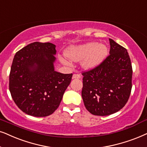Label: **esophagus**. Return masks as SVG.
<instances>
[{"instance_id": "obj_1", "label": "esophagus", "mask_w": 147, "mask_h": 147, "mask_svg": "<svg viewBox=\"0 0 147 147\" xmlns=\"http://www.w3.org/2000/svg\"><path fill=\"white\" fill-rule=\"evenodd\" d=\"M81 78V76L80 75V74H74L73 75V77L72 78L73 79H79V78Z\"/></svg>"}]
</instances>
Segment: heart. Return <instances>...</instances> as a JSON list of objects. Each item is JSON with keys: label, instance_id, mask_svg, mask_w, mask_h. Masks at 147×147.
<instances>
[{"label": "heart", "instance_id": "obj_1", "mask_svg": "<svg viewBox=\"0 0 147 147\" xmlns=\"http://www.w3.org/2000/svg\"><path fill=\"white\" fill-rule=\"evenodd\" d=\"M108 49L104 44L88 42L84 45L72 46L67 49L66 56L74 61H80L85 69H91L99 65L106 58ZM62 63L70 65V63L63 57H59Z\"/></svg>", "mask_w": 147, "mask_h": 147}]
</instances>
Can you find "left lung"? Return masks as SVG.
Masks as SVG:
<instances>
[{
    "instance_id": "8db88e82",
    "label": "left lung",
    "mask_w": 147,
    "mask_h": 147,
    "mask_svg": "<svg viewBox=\"0 0 147 147\" xmlns=\"http://www.w3.org/2000/svg\"><path fill=\"white\" fill-rule=\"evenodd\" d=\"M109 55L96 67L83 72L82 96L86 109L94 115L116 113L128 100L132 67L126 49L109 38Z\"/></svg>"
}]
</instances>
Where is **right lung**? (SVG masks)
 <instances>
[{"mask_svg": "<svg viewBox=\"0 0 147 147\" xmlns=\"http://www.w3.org/2000/svg\"><path fill=\"white\" fill-rule=\"evenodd\" d=\"M56 46L31 43L16 53L9 75V90L24 113L46 117L59 106L73 74L55 71Z\"/></svg>", "mask_w": 147, "mask_h": 147, "instance_id": "1", "label": "right lung"}]
</instances>
